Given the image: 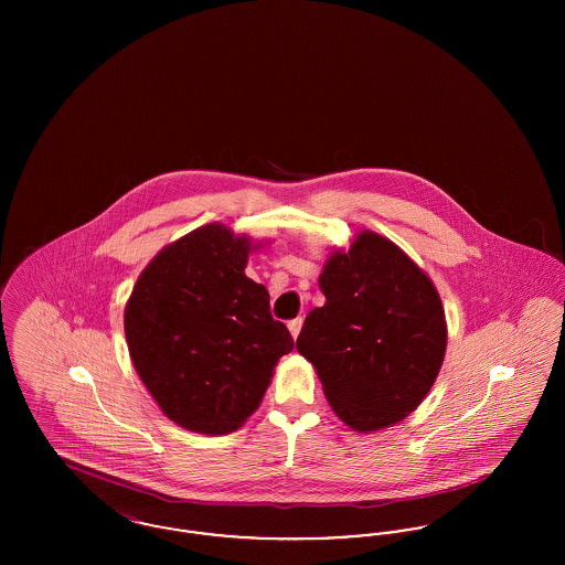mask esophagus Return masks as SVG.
Wrapping results in <instances>:
<instances>
[{
  "label": "esophagus",
  "mask_w": 565,
  "mask_h": 565,
  "mask_svg": "<svg viewBox=\"0 0 565 565\" xmlns=\"http://www.w3.org/2000/svg\"><path fill=\"white\" fill-rule=\"evenodd\" d=\"M300 328H302V320H300V318H296L292 322H288V330H290L292 339H296V337L300 334Z\"/></svg>",
  "instance_id": "obj_1"
}]
</instances>
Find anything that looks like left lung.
<instances>
[{"instance_id":"left-lung-1","label":"left lung","mask_w":565,"mask_h":565,"mask_svg":"<svg viewBox=\"0 0 565 565\" xmlns=\"http://www.w3.org/2000/svg\"><path fill=\"white\" fill-rule=\"evenodd\" d=\"M326 296L302 323L296 350L351 430L392 428L428 396L447 351L443 300L428 273L375 231L328 254Z\"/></svg>"}]
</instances>
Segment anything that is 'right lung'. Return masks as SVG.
<instances>
[{"label":"right lung","mask_w":565,"mask_h":565,"mask_svg":"<svg viewBox=\"0 0 565 565\" xmlns=\"http://www.w3.org/2000/svg\"><path fill=\"white\" fill-rule=\"evenodd\" d=\"M269 243L212 222L164 245L125 307L135 371L162 413L186 430L242 428L295 341L270 318L269 292L245 275Z\"/></svg>","instance_id":"right-lung-1"}]
</instances>
